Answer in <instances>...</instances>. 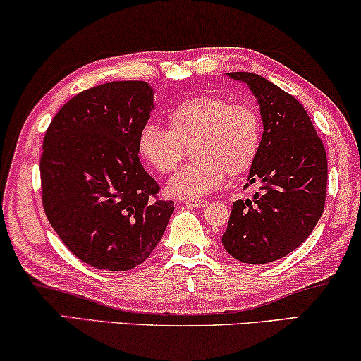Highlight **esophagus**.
I'll list each match as a JSON object with an SVG mask.
<instances>
[{
	"mask_svg": "<svg viewBox=\"0 0 361 361\" xmlns=\"http://www.w3.org/2000/svg\"><path fill=\"white\" fill-rule=\"evenodd\" d=\"M185 204L190 207H204V206H207V201L206 200H186Z\"/></svg>",
	"mask_w": 361,
	"mask_h": 361,
	"instance_id": "34e87169",
	"label": "esophagus"
}]
</instances>
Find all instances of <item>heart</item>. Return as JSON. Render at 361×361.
<instances>
[{
    "instance_id": "1",
    "label": "heart",
    "mask_w": 361,
    "mask_h": 361,
    "mask_svg": "<svg viewBox=\"0 0 361 361\" xmlns=\"http://www.w3.org/2000/svg\"><path fill=\"white\" fill-rule=\"evenodd\" d=\"M169 128L154 123L139 132V154L157 173H170L186 157L195 161L171 176L166 192L175 197H201L217 190L227 173L252 169L262 149L263 121L250 103H233L217 94H201L176 104Z\"/></svg>"
}]
</instances>
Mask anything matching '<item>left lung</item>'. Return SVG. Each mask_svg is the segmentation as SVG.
<instances>
[{
	"label": "left lung",
	"mask_w": 361,
	"mask_h": 361,
	"mask_svg": "<svg viewBox=\"0 0 361 361\" xmlns=\"http://www.w3.org/2000/svg\"><path fill=\"white\" fill-rule=\"evenodd\" d=\"M243 81L260 104L262 149L248 173L260 186L233 202L222 245L235 260L263 265L301 245L326 206L327 155L302 104L260 75L227 73Z\"/></svg>",
	"instance_id": "1"
}]
</instances>
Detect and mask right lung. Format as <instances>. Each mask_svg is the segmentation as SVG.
<instances>
[{"label": "right lung", "mask_w": 361, "mask_h": 361, "mask_svg": "<svg viewBox=\"0 0 361 361\" xmlns=\"http://www.w3.org/2000/svg\"><path fill=\"white\" fill-rule=\"evenodd\" d=\"M154 109L145 81H111L65 103L40 157L45 216L75 257L99 270L140 265L173 214V201L139 159V132Z\"/></svg>", "instance_id": "1"}]
</instances>
